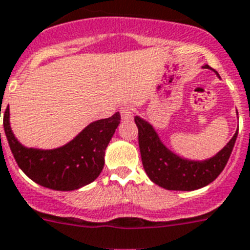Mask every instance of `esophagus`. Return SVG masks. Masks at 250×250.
I'll return each instance as SVG.
<instances>
[{
    "label": "esophagus",
    "mask_w": 250,
    "mask_h": 250,
    "mask_svg": "<svg viewBox=\"0 0 250 250\" xmlns=\"http://www.w3.org/2000/svg\"><path fill=\"white\" fill-rule=\"evenodd\" d=\"M121 115L123 119H132L135 115V109L132 105H122L121 106Z\"/></svg>",
    "instance_id": "34e87169"
}]
</instances>
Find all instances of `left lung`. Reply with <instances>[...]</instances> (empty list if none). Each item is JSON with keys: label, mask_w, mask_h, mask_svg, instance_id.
I'll return each instance as SVG.
<instances>
[{"label": "left lung", "mask_w": 250, "mask_h": 250, "mask_svg": "<svg viewBox=\"0 0 250 250\" xmlns=\"http://www.w3.org/2000/svg\"><path fill=\"white\" fill-rule=\"evenodd\" d=\"M135 123L138 128V146L145 171L155 184L170 190H194L212 183L226 167L238 136L236 132L212 159L197 163L183 160L167 150L147 122L136 117Z\"/></svg>", "instance_id": "left-lung-1"}]
</instances>
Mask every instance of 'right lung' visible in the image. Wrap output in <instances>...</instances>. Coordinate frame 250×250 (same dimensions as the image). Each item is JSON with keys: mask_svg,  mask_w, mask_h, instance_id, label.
I'll use <instances>...</instances> for the list:
<instances>
[{"mask_svg": "<svg viewBox=\"0 0 250 250\" xmlns=\"http://www.w3.org/2000/svg\"><path fill=\"white\" fill-rule=\"evenodd\" d=\"M8 106L3 114V128L19 167L35 183L54 190L79 189L99 177L104 155L121 121V114L89 125L75 140L56 150L26 148L12 135ZM1 136V133H0Z\"/></svg>", "mask_w": 250, "mask_h": 250, "instance_id": "obj_1", "label": "right lung"}]
</instances>
